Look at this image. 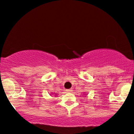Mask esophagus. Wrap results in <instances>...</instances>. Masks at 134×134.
<instances>
[{"label":"esophagus","mask_w":134,"mask_h":134,"mask_svg":"<svg viewBox=\"0 0 134 134\" xmlns=\"http://www.w3.org/2000/svg\"><path fill=\"white\" fill-rule=\"evenodd\" d=\"M66 91L67 92H71L72 91V89H67L66 90Z\"/></svg>","instance_id":"34e87169"}]
</instances>
